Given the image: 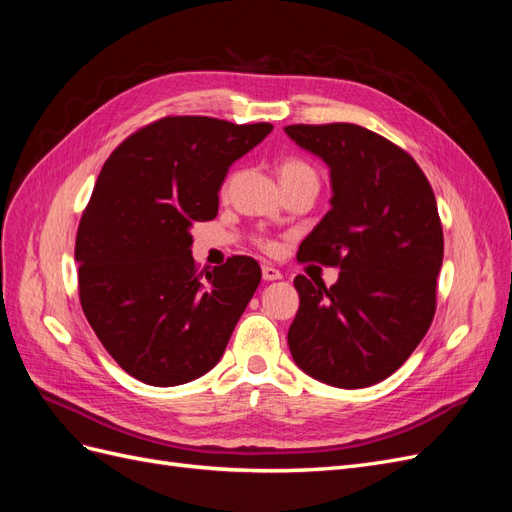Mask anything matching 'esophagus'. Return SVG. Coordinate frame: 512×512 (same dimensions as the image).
I'll use <instances>...</instances> for the list:
<instances>
[{
	"mask_svg": "<svg viewBox=\"0 0 512 512\" xmlns=\"http://www.w3.org/2000/svg\"><path fill=\"white\" fill-rule=\"evenodd\" d=\"M262 280L265 282H275V280H282V273L277 271L271 265H262Z\"/></svg>",
	"mask_w": 512,
	"mask_h": 512,
	"instance_id": "esophagus-1",
	"label": "esophagus"
}]
</instances>
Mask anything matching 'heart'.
<instances>
[{"mask_svg": "<svg viewBox=\"0 0 512 512\" xmlns=\"http://www.w3.org/2000/svg\"><path fill=\"white\" fill-rule=\"evenodd\" d=\"M301 177H316L314 168L301 162V160H286L282 166H280V181L286 183V181H294V179H301ZM265 247H271L269 243H262Z\"/></svg>", "mask_w": 512, "mask_h": 512, "instance_id": "b5f03b06", "label": "heart"}]
</instances>
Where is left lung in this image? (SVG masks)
I'll return each mask as SVG.
<instances>
[{
  "label": "left lung",
  "instance_id": "obj_1",
  "mask_svg": "<svg viewBox=\"0 0 512 512\" xmlns=\"http://www.w3.org/2000/svg\"><path fill=\"white\" fill-rule=\"evenodd\" d=\"M284 130L331 170V211L297 258L339 267L331 288L294 277L299 312L288 329L290 354L307 376L363 389L406 363L436 314L444 256L436 196L404 149L367 128Z\"/></svg>",
  "mask_w": 512,
  "mask_h": 512
}]
</instances>
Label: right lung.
<instances>
[{
	"mask_svg": "<svg viewBox=\"0 0 512 512\" xmlns=\"http://www.w3.org/2000/svg\"><path fill=\"white\" fill-rule=\"evenodd\" d=\"M271 130L164 117L104 162L76 232L79 297L106 352L136 380L177 386L222 359L260 267L232 256L198 271L190 228L218 215L228 168Z\"/></svg>",
	"mask_w": 512,
	"mask_h": 512,
	"instance_id": "right-lung-1",
	"label": "right lung"
}]
</instances>
